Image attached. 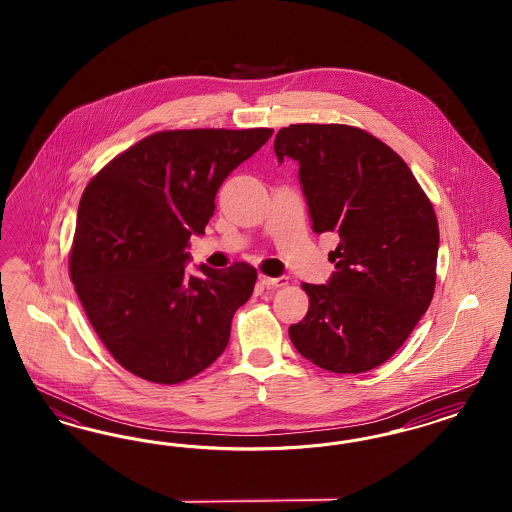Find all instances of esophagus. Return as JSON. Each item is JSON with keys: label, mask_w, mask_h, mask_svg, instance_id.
<instances>
[{"label": "esophagus", "mask_w": 512, "mask_h": 512, "mask_svg": "<svg viewBox=\"0 0 512 512\" xmlns=\"http://www.w3.org/2000/svg\"><path fill=\"white\" fill-rule=\"evenodd\" d=\"M259 282H261V286H265V288H282V286L288 284V278H286V276H278V278L259 276Z\"/></svg>", "instance_id": "34e87169"}]
</instances>
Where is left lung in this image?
I'll use <instances>...</instances> for the list:
<instances>
[{"mask_svg": "<svg viewBox=\"0 0 512 512\" xmlns=\"http://www.w3.org/2000/svg\"><path fill=\"white\" fill-rule=\"evenodd\" d=\"M278 163H299L313 230L340 236L336 272L309 293L290 326L295 349L338 374L386 363L430 307L439 230L430 199L384 142L345 124H292L274 140Z\"/></svg>", "mask_w": 512, "mask_h": 512, "instance_id": "obj_1", "label": "left lung"}]
</instances>
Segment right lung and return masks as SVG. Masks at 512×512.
Wrapping results in <instances>:
<instances>
[{
    "instance_id": "add662e5",
    "label": "right lung",
    "mask_w": 512,
    "mask_h": 512,
    "mask_svg": "<svg viewBox=\"0 0 512 512\" xmlns=\"http://www.w3.org/2000/svg\"><path fill=\"white\" fill-rule=\"evenodd\" d=\"M270 128L157 132L115 157L80 199L71 280L119 365L178 384L224 353L257 270H186L228 174L265 146Z\"/></svg>"
}]
</instances>
